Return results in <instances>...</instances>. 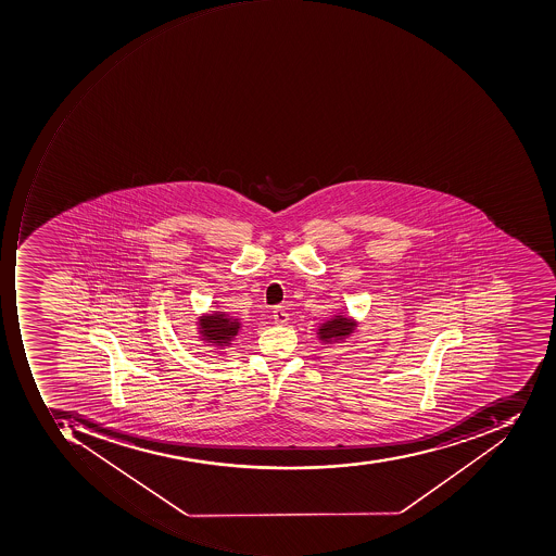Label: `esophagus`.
Segmentation results:
<instances>
[{"label":"esophagus","instance_id":"34e87169","mask_svg":"<svg viewBox=\"0 0 556 556\" xmlns=\"http://www.w3.org/2000/svg\"><path fill=\"white\" fill-rule=\"evenodd\" d=\"M273 316L274 323H276L277 326L288 325L289 314L286 313V309H283V307H276V309H274Z\"/></svg>","mask_w":556,"mask_h":556}]
</instances>
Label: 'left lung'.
<instances>
[{
    "label": "left lung",
    "instance_id": "1",
    "mask_svg": "<svg viewBox=\"0 0 556 556\" xmlns=\"http://www.w3.org/2000/svg\"><path fill=\"white\" fill-rule=\"evenodd\" d=\"M356 323L350 319L349 316L337 314L333 318L323 323L318 328V338L323 343H333V341L345 340L346 337L353 333Z\"/></svg>",
    "mask_w": 556,
    "mask_h": 556
}]
</instances>
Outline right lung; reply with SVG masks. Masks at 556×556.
I'll return each mask as SVG.
<instances>
[{"mask_svg":"<svg viewBox=\"0 0 556 556\" xmlns=\"http://www.w3.org/2000/svg\"><path fill=\"white\" fill-rule=\"evenodd\" d=\"M198 323H200L201 340L213 343L218 349L230 346L231 341L242 330V323L230 314L222 313V311L206 314Z\"/></svg>","mask_w":556,"mask_h":556,"instance_id":"obj_1","label":"right lung"}]
</instances>
